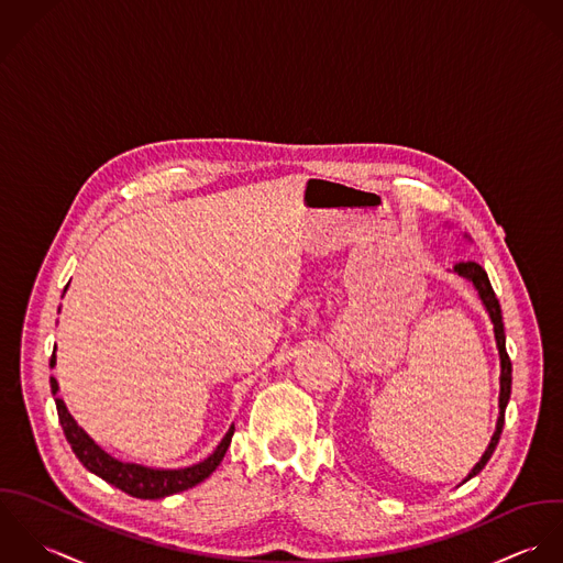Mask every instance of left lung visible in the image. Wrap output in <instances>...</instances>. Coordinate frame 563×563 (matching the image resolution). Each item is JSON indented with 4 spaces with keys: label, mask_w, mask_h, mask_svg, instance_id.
Wrapping results in <instances>:
<instances>
[{
    "label": "left lung",
    "mask_w": 563,
    "mask_h": 563,
    "mask_svg": "<svg viewBox=\"0 0 563 563\" xmlns=\"http://www.w3.org/2000/svg\"><path fill=\"white\" fill-rule=\"evenodd\" d=\"M454 272L467 280H472V285L476 287L492 322H494V335H496V345H498V352H500V416H498V422H496V433L489 442V446L485 450V454L481 456V461L472 467V472L467 474V478L476 476L485 463L489 461V456L494 454V450L498 446V440H500V433H503V424H505V409H507V402H509V396H511V358L507 354V347H505V327H503V313H500V302L492 289V283L487 278V272L476 263V261H459L454 263ZM465 478V481H467Z\"/></svg>",
    "instance_id": "obj_1"
}]
</instances>
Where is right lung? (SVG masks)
I'll use <instances>...</instances> for the list:
<instances>
[{
    "instance_id": "right-lung-1",
    "label": "right lung",
    "mask_w": 563,
    "mask_h": 563,
    "mask_svg": "<svg viewBox=\"0 0 563 563\" xmlns=\"http://www.w3.org/2000/svg\"><path fill=\"white\" fill-rule=\"evenodd\" d=\"M56 363V354L52 352L49 365L54 367ZM52 385V394L58 391V383L52 376L49 378ZM56 411H58V420L60 427L65 431L67 442L71 444V450L76 452V456L82 461V465L98 474L100 478H104L107 483H111L114 487H119L121 492L134 496V498H145V500H156V498H165L172 496L176 492H185L189 487H196L198 483H202L205 478H209L216 467L222 463L225 450L230 446L234 427L228 429L222 444L216 449L211 456H207L205 461L191 465V467H183V470H152L145 465H136V463H123L117 461L109 452L100 449L71 418V413L67 411L65 402L60 398H56Z\"/></svg>"
}]
</instances>
